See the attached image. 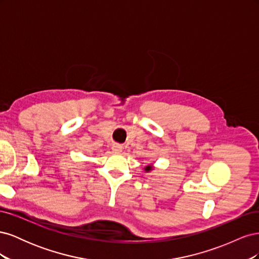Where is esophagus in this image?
Masks as SVG:
<instances>
[{"label":"esophagus","mask_w":259,"mask_h":259,"mask_svg":"<svg viewBox=\"0 0 259 259\" xmlns=\"http://www.w3.org/2000/svg\"><path fill=\"white\" fill-rule=\"evenodd\" d=\"M122 146L121 145H113L112 146V150H113V152H115V153H121L122 152Z\"/></svg>","instance_id":"esophagus-1"}]
</instances>
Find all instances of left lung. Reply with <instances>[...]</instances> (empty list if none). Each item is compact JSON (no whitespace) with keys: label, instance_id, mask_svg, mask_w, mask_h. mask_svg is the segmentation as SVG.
I'll return each mask as SVG.
<instances>
[{"label":"left lung","instance_id":"1","mask_svg":"<svg viewBox=\"0 0 259 259\" xmlns=\"http://www.w3.org/2000/svg\"><path fill=\"white\" fill-rule=\"evenodd\" d=\"M153 169H154L153 164H149V165H147V166L144 167V170L146 171V173H151V171H152Z\"/></svg>","mask_w":259,"mask_h":259}]
</instances>
